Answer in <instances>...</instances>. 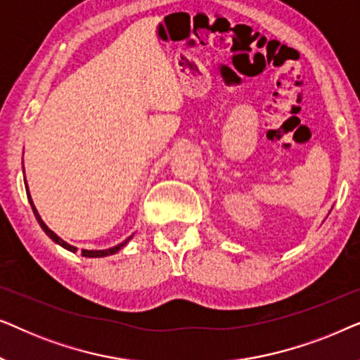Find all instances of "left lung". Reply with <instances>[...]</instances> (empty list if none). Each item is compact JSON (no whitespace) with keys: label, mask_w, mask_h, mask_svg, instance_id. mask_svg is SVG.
<instances>
[{"label":"left lung","mask_w":360,"mask_h":360,"mask_svg":"<svg viewBox=\"0 0 360 360\" xmlns=\"http://www.w3.org/2000/svg\"><path fill=\"white\" fill-rule=\"evenodd\" d=\"M329 213H331V211H329Z\"/></svg>","instance_id":"obj_1"}]
</instances>
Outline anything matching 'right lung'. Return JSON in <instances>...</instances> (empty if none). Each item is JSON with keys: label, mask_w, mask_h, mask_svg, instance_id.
<instances>
[{"label": "right lung", "mask_w": 360, "mask_h": 360, "mask_svg": "<svg viewBox=\"0 0 360 360\" xmlns=\"http://www.w3.org/2000/svg\"><path fill=\"white\" fill-rule=\"evenodd\" d=\"M24 185H26V191H27V200H29V203H31V208H32V211H34V216H36V219H37V223L41 224V228H42V231L44 233H46L49 238H51L53 243L56 244H58V245H62L63 249H67V250H70V252H77V248L75 245H70L68 243H65V240H63L62 238H58V236L53 233L52 229H49V226L44 223L42 221V218H41V214L37 213V210H36V206H34V201H32V198H31V193H29V188H27V181H26V176H24ZM132 239V236H129V238H127L126 240H122L121 244H117V245H115V248H110V249H103V250H88V249H82V255L83 257H106V255H112V254H116V252H120V250L124 248V245L129 243V240Z\"/></svg>", "instance_id": "obj_1"}]
</instances>
